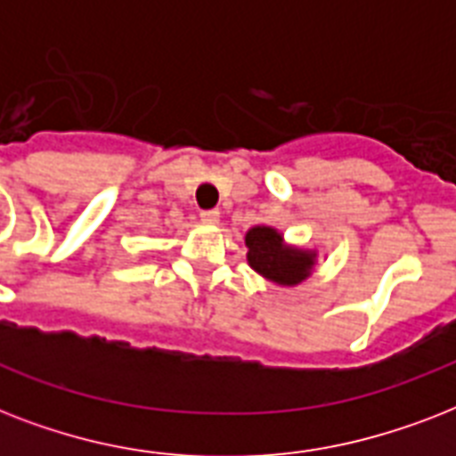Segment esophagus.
I'll use <instances>...</instances> for the list:
<instances>
[{
    "label": "esophagus",
    "mask_w": 456,
    "mask_h": 456,
    "mask_svg": "<svg viewBox=\"0 0 456 456\" xmlns=\"http://www.w3.org/2000/svg\"><path fill=\"white\" fill-rule=\"evenodd\" d=\"M200 220L206 224H217L220 222V210H200Z\"/></svg>",
    "instance_id": "34e87169"
}]
</instances>
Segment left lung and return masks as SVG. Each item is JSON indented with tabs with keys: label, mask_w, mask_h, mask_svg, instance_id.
Returning <instances> with one entry per match:
<instances>
[{
	"label": "left lung",
	"mask_w": 456,
	"mask_h": 456,
	"mask_svg": "<svg viewBox=\"0 0 456 456\" xmlns=\"http://www.w3.org/2000/svg\"><path fill=\"white\" fill-rule=\"evenodd\" d=\"M248 265L279 286H298L317 265V250L298 248L284 241V234L267 224H256L246 232Z\"/></svg>",
	"instance_id": "left-lung-1"
}]
</instances>
